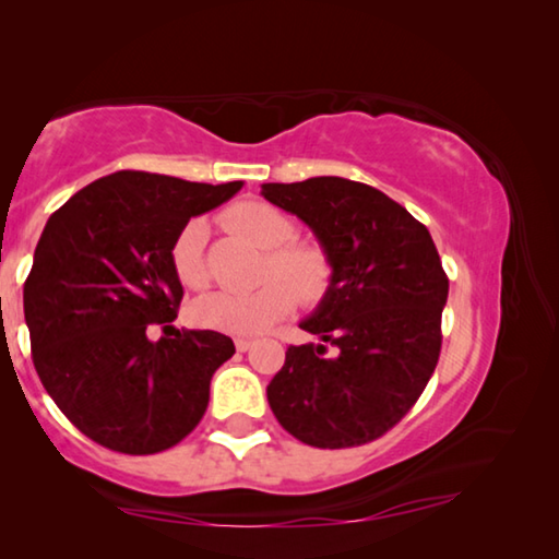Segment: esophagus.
I'll use <instances>...</instances> for the list:
<instances>
[{
    "label": "esophagus",
    "mask_w": 559,
    "mask_h": 559,
    "mask_svg": "<svg viewBox=\"0 0 559 559\" xmlns=\"http://www.w3.org/2000/svg\"><path fill=\"white\" fill-rule=\"evenodd\" d=\"M234 345H236V349H239V353H246V349H251L253 340L251 337H236Z\"/></svg>",
    "instance_id": "1"
}]
</instances>
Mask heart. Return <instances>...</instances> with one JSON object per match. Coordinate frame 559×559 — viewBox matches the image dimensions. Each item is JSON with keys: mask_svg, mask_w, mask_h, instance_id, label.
<instances>
[{"mask_svg": "<svg viewBox=\"0 0 559 559\" xmlns=\"http://www.w3.org/2000/svg\"><path fill=\"white\" fill-rule=\"evenodd\" d=\"M224 224L251 243L269 249L263 273L273 278L253 290H216L197 298L189 306L194 325L229 335H259L290 313L296 293L313 302L328 290L333 276L328 253L316 243L290 241L296 236V222L278 206L266 202L236 204L224 214ZM206 234L204 219L187 222L169 249L175 276L187 288H204L210 281L204 259Z\"/></svg>", "mask_w": 559, "mask_h": 559, "instance_id": "b5f03b06", "label": "heart"}]
</instances>
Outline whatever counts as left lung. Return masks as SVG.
<instances>
[{
    "label": "left lung",
    "instance_id": "left-lung-1",
    "mask_svg": "<svg viewBox=\"0 0 559 559\" xmlns=\"http://www.w3.org/2000/svg\"><path fill=\"white\" fill-rule=\"evenodd\" d=\"M261 194L296 214L333 276L266 386L281 427L316 449L380 439L419 400L441 349L449 278L431 234L380 189L343 177L269 182ZM336 347L324 355V345Z\"/></svg>",
    "mask_w": 559,
    "mask_h": 559
}]
</instances>
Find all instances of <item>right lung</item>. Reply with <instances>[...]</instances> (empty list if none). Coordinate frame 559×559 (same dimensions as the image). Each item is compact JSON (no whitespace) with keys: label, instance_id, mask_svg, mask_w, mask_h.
Returning <instances> with one entry per match:
<instances>
[{"label":"right lung","instance_id":"obj_1","mask_svg":"<svg viewBox=\"0 0 559 559\" xmlns=\"http://www.w3.org/2000/svg\"><path fill=\"white\" fill-rule=\"evenodd\" d=\"M122 169L75 192L46 222L24 283V318L44 390L100 447L145 456L192 431L212 374L234 355L214 330H175L182 300L169 249L182 226L239 192Z\"/></svg>","mask_w":559,"mask_h":559}]
</instances>
